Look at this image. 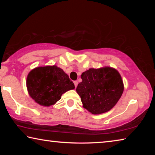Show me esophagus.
I'll use <instances>...</instances> for the list:
<instances>
[{
  "mask_svg": "<svg viewBox=\"0 0 155 155\" xmlns=\"http://www.w3.org/2000/svg\"><path fill=\"white\" fill-rule=\"evenodd\" d=\"M74 84L75 87H77V85H78V81H74Z\"/></svg>",
  "mask_w": 155,
  "mask_h": 155,
  "instance_id": "1",
  "label": "esophagus"
}]
</instances>
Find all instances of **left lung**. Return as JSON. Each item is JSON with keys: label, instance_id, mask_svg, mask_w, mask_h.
Masks as SVG:
<instances>
[{"label": "left lung", "instance_id": "obj_1", "mask_svg": "<svg viewBox=\"0 0 155 155\" xmlns=\"http://www.w3.org/2000/svg\"><path fill=\"white\" fill-rule=\"evenodd\" d=\"M77 92L83 106L92 114L109 111L114 107L124 91L122 77L117 70L111 67L90 68L81 74Z\"/></svg>", "mask_w": 155, "mask_h": 155}]
</instances>
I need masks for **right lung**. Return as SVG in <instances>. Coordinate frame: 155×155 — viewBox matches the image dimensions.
I'll use <instances>...</instances> for the list:
<instances>
[{"label":"right lung","instance_id":"obj_1","mask_svg":"<svg viewBox=\"0 0 155 155\" xmlns=\"http://www.w3.org/2000/svg\"><path fill=\"white\" fill-rule=\"evenodd\" d=\"M28 94L41 106L53 105L66 91L74 90V85L61 68L56 65L38 67L27 78Z\"/></svg>","mask_w":155,"mask_h":155}]
</instances>
